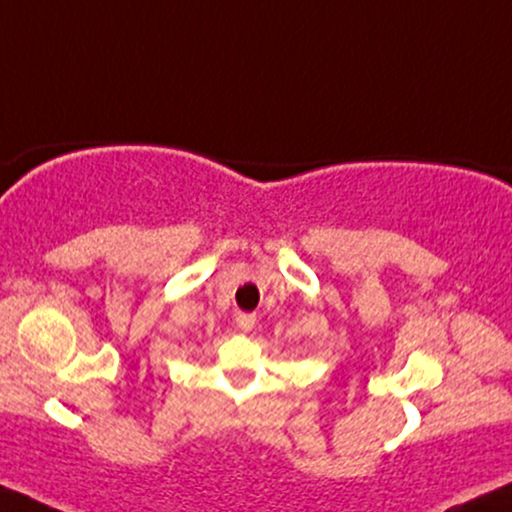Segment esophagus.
<instances>
[{
	"mask_svg": "<svg viewBox=\"0 0 512 512\" xmlns=\"http://www.w3.org/2000/svg\"><path fill=\"white\" fill-rule=\"evenodd\" d=\"M235 324H237V328H240V331H244V333H249L251 328L256 326V314H249V312H240L235 317Z\"/></svg>",
	"mask_w": 512,
	"mask_h": 512,
	"instance_id": "esophagus-1",
	"label": "esophagus"
}]
</instances>
